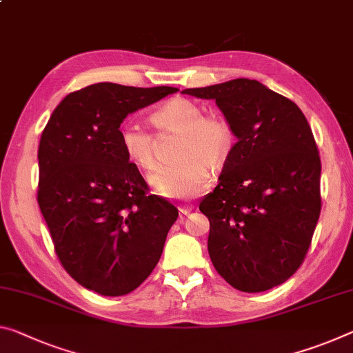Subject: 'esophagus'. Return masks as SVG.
<instances>
[{
    "mask_svg": "<svg viewBox=\"0 0 353 353\" xmlns=\"http://www.w3.org/2000/svg\"><path fill=\"white\" fill-rule=\"evenodd\" d=\"M192 210H193V207H192V205H188V204L179 207V214H181V216H185V215H188L190 212H192Z\"/></svg>",
    "mask_w": 353,
    "mask_h": 353,
    "instance_id": "obj_1",
    "label": "esophagus"
}]
</instances>
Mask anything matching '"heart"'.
<instances>
[{"label":"heart","mask_w":353,"mask_h":353,"mask_svg":"<svg viewBox=\"0 0 353 353\" xmlns=\"http://www.w3.org/2000/svg\"><path fill=\"white\" fill-rule=\"evenodd\" d=\"M160 133H181L174 163L159 166L149 176L150 185L161 196L185 199L203 193L210 183L209 164L221 166L231 155L236 135L220 116H204L196 103L172 99L150 114ZM122 152L138 168L149 170L155 163V138L135 122H124L117 132Z\"/></svg>","instance_id":"heart-1"}]
</instances>
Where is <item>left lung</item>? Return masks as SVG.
Here are the masks:
<instances>
[{"mask_svg":"<svg viewBox=\"0 0 353 353\" xmlns=\"http://www.w3.org/2000/svg\"><path fill=\"white\" fill-rule=\"evenodd\" d=\"M182 92L215 100L237 138L199 204L212 264L242 292L279 286L303 262L321 214V159L305 114L248 78Z\"/></svg>","mask_w":353,"mask_h":353,"instance_id":"obj_1","label":"left lung"}]
</instances>
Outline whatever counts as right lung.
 Listing matches in <instances>:
<instances>
[{"label": "right lung", "mask_w": 353, "mask_h": 353, "mask_svg": "<svg viewBox=\"0 0 353 353\" xmlns=\"http://www.w3.org/2000/svg\"><path fill=\"white\" fill-rule=\"evenodd\" d=\"M174 92L97 83L65 96L42 132L39 207L65 272L100 295L135 290L177 220L174 205L148 194L117 137L128 114Z\"/></svg>", "instance_id": "obj_1"}]
</instances>
